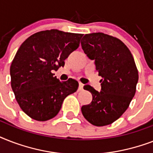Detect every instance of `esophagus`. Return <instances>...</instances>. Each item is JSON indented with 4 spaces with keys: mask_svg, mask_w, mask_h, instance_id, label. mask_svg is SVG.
Listing matches in <instances>:
<instances>
[{
    "mask_svg": "<svg viewBox=\"0 0 153 153\" xmlns=\"http://www.w3.org/2000/svg\"><path fill=\"white\" fill-rule=\"evenodd\" d=\"M83 84L82 83V82H79V91H82V89H83Z\"/></svg>",
    "mask_w": 153,
    "mask_h": 153,
    "instance_id": "esophagus-1",
    "label": "esophagus"
}]
</instances>
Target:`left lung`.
<instances>
[{"label": "left lung", "mask_w": 153, "mask_h": 153, "mask_svg": "<svg viewBox=\"0 0 153 153\" xmlns=\"http://www.w3.org/2000/svg\"><path fill=\"white\" fill-rule=\"evenodd\" d=\"M81 44L85 54L95 61L96 71L102 78L101 92L84 86L93 99L82 106V113L94 126H108L126 111L135 95L137 68L129 49L116 37L102 32L86 34Z\"/></svg>", "instance_id": "8db88e82"}]
</instances>
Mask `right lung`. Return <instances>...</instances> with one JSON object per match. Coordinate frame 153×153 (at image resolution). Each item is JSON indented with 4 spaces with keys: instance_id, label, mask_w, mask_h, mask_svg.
I'll return each mask as SVG.
<instances>
[{
    "instance_id": "1",
    "label": "right lung",
    "mask_w": 153,
    "mask_h": 153,
    "mask_svg": "<svg viewBox=\"0 0 153 153\" xmlns=\"http://www.w3.org/2000/svg\"><path fill=\"white\" fill-rule=\"evenodd\" d=\"M83 35L57 29L36 32L18 49L10 67L11 86L23 111L45 121L59 112L66 97L76 92L79 82H60L52 73L79 46Z\"/></svg>"
}]
</instances>
